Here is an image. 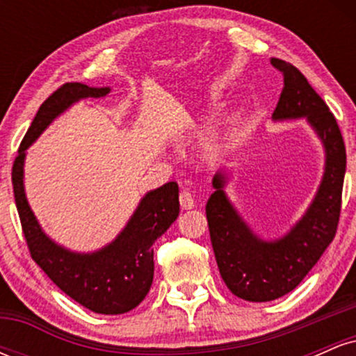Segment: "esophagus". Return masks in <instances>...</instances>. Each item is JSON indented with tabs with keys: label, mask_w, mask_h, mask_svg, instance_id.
<instances>
[{
	"label": "esophagus",
	"mask_w": 356,
	"mask_h": 356,
	"mask_svg": "<svg viewBox=\"0 0 356 356\" xmlns=\"http://www.w3.org/2000/svg\"><path fill=\"white\" fill-rule=\"evenodd\" d=\"M179 202H181L182 209H192L194 207V197L189 191H181L179 194Z\"/></svg>",
	"instance_id": "obj_1"
}]
</instances>
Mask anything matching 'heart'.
Masks as SVG:
<instances>
[{
  "instance_id": "obj_1",
  "label": "heart",
  "mask_w": 356,
  "mask_h": 356,
  "mask_svg": "<svg viewBox=\"0 0 356 356\" xmlns=\"http://www.w3.org/2000/svg\"><path fill=\"white\" fill-rule=\"evenodd\" d=\"M224 140H226V136H224V134H222V136L211 138V140L207 142V145H206V155H207V157H211V159L218 157V155L220 154V150H222V147H224Z\"/></svg>"
}]
</instances>
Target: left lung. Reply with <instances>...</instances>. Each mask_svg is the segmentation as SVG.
<instances>
[{
    "label": "left lung",
    "instance_id": "8db88e82",
    "mask_svg": "<svg viewBox=\"0 0 356 356\" xmlns=\"http://www.w3.org/2000/svg\"><path fill=\"white\" fill-rule=\"evenodd\" d=\"M271 65L284 79L273 118L306 117L325 145L326 165L316 197L303 219L284 238L269 243L252 234L227 201L224 174L214 175L216 191L207 201L206 216L219 273L232 295L254 303L293 291L330 246L340 220L346 169L345 142L328 105L291 63L271 58Z\"/></svg>",
    "mask_w": 356,
    "mask_h": 356
}]
</instances>
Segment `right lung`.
<instances>
[{
  "label": "right lung",
  "mask_w": 356,
  "mask_h": 356,
  "mask_svg": "<svg viewBox=\"0 0 356 356\" xmlns=\"http://www.w3.org/2000/svg\"><path fill=\"white\" fill-rule=\"evenodd\" d=\"M108 87L63 83L43 102L19 144L11 181L16 209L33 261L65 295L93 313L122 314L144 301L154 280L152 244L179 216V186L167 182L150 191L138 204L132 219L118 238L92 254H79L56 246L42 231L26 202L23 189L24 150L63 110L80 99H99Z\"/></svg>",
  "instance_id": "1"
}]
</instances>
